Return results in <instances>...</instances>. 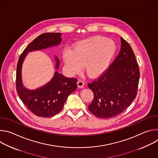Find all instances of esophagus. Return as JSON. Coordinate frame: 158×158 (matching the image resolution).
Masks as SVG:
<instances>
[{
  "instance_id": "obj_1",
  "label": "esophagus",
  "mask_w": 158,
  "mask_h": 158,
  "mask_svg": "<svg viewBox=\"0 0 158 158\" xmlns=\"http://www.w3.org/2000/svg\"><path fill=\"white\" fill-rule=\"evenodd\" d=\"M84 85V82L82 81V80H79L77 81V86L79 87V88H82Z\"/></svg>"
}]
</instances>
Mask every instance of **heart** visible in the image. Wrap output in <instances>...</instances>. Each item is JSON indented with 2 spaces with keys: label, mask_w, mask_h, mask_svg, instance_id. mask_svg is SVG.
<instances>
[{
  "label": "heart",
  "mask_w": 158,
  "mask_h": 158,
  "mask_svg": "<svg viewBox=\"0 0 158 158\" xmlns=\"http://www.w3.org/2000/svg\"><path fill=\"white\" fill-rule=\"evenodd\" d=\"M116 50L114 41L96 36L77 42L73 50L65 49L62 58L71 74L79 73L84 64L86 74L94 77L100 76L108 68Z\"/></svg>",
  "instance_id": "1"
}]
</instances>
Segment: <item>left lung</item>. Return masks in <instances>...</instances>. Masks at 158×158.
I'll return each instance as SVG.
<instances>
[{"instance_id":"obj_1","label":"left lung","mask_w":158,"mask_h":158,"mask_svg":"<svg viewBox=\"0 0 158 158\" xmlns=\"http://www.w3.org/2000/svg\"><path fill=\"white\" fill-rule=\"evenodd\" d=\"M121 51L106 71L87 84L94 93L89 110L96 116H116L136 98L140 77L138 64L129 44L121 37Z\"/></svg>"}]
</instances>
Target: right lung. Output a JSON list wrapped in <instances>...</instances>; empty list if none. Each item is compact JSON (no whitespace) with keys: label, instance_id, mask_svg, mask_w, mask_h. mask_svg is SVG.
<instances>
[{"label":"right lung","instance_id":"1","mask_svg":"<svg viewBox=\"0 0 158 158\" xmlns=\"http://www.w3.org/2000/svg\"><path fill=\"white\" fill-rule=\"evenodd\" d=\"M61 33H44L35 38L21 54L16 72V89L18 96L27 107L37 116L52 117L63 108L68 96L77 88V79L68 78L54 73L52 79L46 84L35 90L26 89L22 84V67L28 52L47 49L60 44ZM56 69L59 66V60L56 57Z\"/></svg>","mask_w":158,"mask_h":158}]
</instances>
